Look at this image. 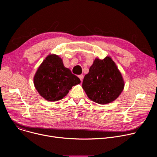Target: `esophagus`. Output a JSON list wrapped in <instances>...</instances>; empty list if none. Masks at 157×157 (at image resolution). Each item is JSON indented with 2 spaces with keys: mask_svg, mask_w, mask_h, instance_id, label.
<instances>
[{
  "mask_svg": "<svg viewBox=\"0 0 157 157\" xmlns=\"http://www.w3.org/2000/svg\"><path fill=\"white\" fill-rule=\"evenodd\" d=\"M78 77H79V78L80 79L81 81H82V79H83V75H79V76H78Z\"/></svg>",
  "mask_w": 157,
  "mask_h": 157,
  "instance_id": "34e87169",
  "label": "esophagus"
}]
</instances>
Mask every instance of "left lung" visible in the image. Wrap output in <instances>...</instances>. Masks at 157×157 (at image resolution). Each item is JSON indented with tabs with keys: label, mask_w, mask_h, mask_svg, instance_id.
<instances>
[{
	"label": "left lung",
	"mask_w": 157,
	"mask_h": 157,
	"mask_svg": "<svg viewBox=\"0 0 157 157\" xmlns=\"http://www.w3.org/2000/svg\"><path fill=\"white\" fill-rule=\"evenodd\" d=\"M82 88L91 101L107 104L115 101L124 87V81L110 56L96 58L82 81Z\"/></svg>",
	"instance_id": "1"
}]
</instances>
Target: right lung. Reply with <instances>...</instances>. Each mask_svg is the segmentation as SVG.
Segmentation results:
<instances>
[{
	"mask_svg": "<svg viewBox=\"0 0 157 157\" xmlns=\"http://www.w3.org/2000/svg\"><path fill=\"white\" fill-rule=\"evenodd\" d=\"M80 82L79 78L66 68L62 59L55 54L48 55L43 61L33 78L36 91L48 101L62 99L73 86Z\"/></svg>",
	"mask_w": 157,
	"mask_h": 157,
	"instance_id": "obj_1",
	"label": "right lung"
}]
</instances>
